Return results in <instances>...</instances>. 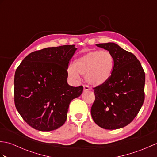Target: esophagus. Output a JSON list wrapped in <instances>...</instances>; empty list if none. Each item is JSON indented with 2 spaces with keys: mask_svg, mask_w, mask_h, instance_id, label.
Segmentation results:
<instances>
[{
  "mask_svg": "<svg viewBox=\"0 0 157 157\" xmlns=\"http://www.w3.org/2000/svg\"><path fill=\"white\" fill-rule=\"evenodd\" d=\"M89 90H90V88H89L88 86H87V85H84V92L88 91Z\"/></svg>",
  "mask_w": 157,
  "mask_h": 157,
  "instance_id": "1",
  "label": "esophagus"
}]
</instances>
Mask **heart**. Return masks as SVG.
I'll return each mask as SVG.
<instances>
[{
  "instance_id": "1",
  "label": "heart",
  "mask_w": 157,
  "mask_h": 157,
  "mask_svg": "<svg viewBox=\"0 0 157 157\" xmlns=\"http://www.w3.org/2000/svg\"><path fill=\"white\" fill-rule=\"evenodd\" d=\"M75 68H69V75L78 78V73L86 75L88 84L99 86L111 78L114 68V59L108 51H95L86 53L76 60Z\"/></svg>"
}]
</instances>
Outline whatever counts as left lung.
<instances>
[{
	"instance_id": "left-lung-1",
	"label": "left lung",
	"mask_w": 157,
	"mask_h": 157,
	"mask_svg": "<svg viewBox=\"0 0 157 157\" xmlns=\"http://www.w3.org/2000/svg\"><path fill=\"white\" fill-rule=\"evenodd\" d=\"M96 46L113 55L114 68L107 82L94 88L92 117L102 128H122L137 116L144 103L145 73L136 56L115 43Z\"/></svg>"
}]
</instances>
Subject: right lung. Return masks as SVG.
I'll list each match as a JSON object with an SVG mask.
<instances>
[{"label":"right lung","instance_id":"add662e5","mask_svg":"<svg viewBox=\"0 0 157 157\" xmlns=\"http://www.w3.org/2000/svg\"><path fill=\"white\" fill-rule=\"evenodd\" d=\"M75 45L48 47L29 54L16 69L15 107L35 129L49 132L66 121L69 105L82 94L83 86L67 84V69Z\"/></svg>","mask_w":157,"mask_h":157}]
</instances>
